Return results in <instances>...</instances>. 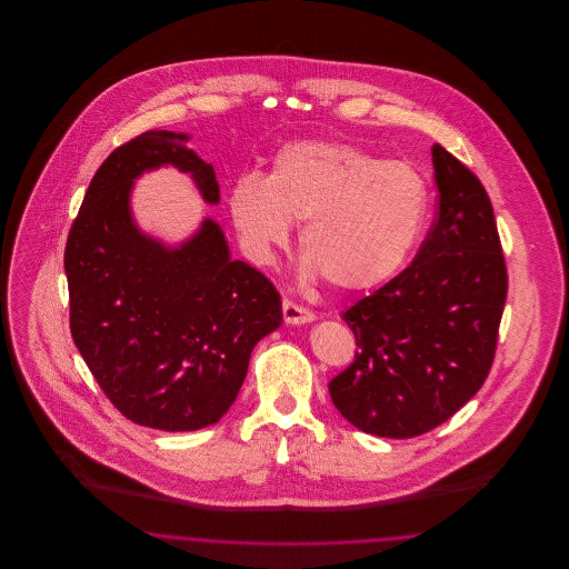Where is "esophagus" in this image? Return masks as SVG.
Listing matches in <instances>:
<instances>
[{"instance_id":"1","label":"esophagus","mask_w":569,"mask_h":569,"mask_svg":"<svg viewBox=\"0 0 569 569\" xmlns=\"http://www.w3.org/2000/svg\"><path fill=\"white\" fill-rule=\"evenodd\" d=\"M281 309H283V320H286L288 325H309V322L316 320V313H313L311 309H307V307H302V305H297V302H292V300H288V298H283Z\"/></svg>"}]
</instances>
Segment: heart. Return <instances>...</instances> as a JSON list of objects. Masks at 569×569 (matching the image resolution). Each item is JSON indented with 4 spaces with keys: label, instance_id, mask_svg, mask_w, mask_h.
Instances as JSON below:
<instances>
[{
    "label": "heart",
    "instance_id": "b5f03b06",
    "mask_svg": "<svg viewBox=\"0 0 569 569\" xmlns=\"http://www.w3.org/2000/svg\"><path fill=\"white\" fill-rule=\"evenodd\" d=\"M228 204L253 262L272 264L292 221H305L307 272H322L339 290H369L403 267L431 191L411 163L388 162L350 142L305 140L279 149L264 179H237Z\"/></svg>",
    "mask_w": 569,
    "mask_h": 569
}]
</instances>
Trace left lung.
Returning a JSON list of instances; mask_svg holds the SVG:
<instances>
[{"label": "left lung", "mask_w": 569, "mask_h": 569, "mask_svg": "<svg viewBox=\"0 0 569 569\" xmlns=\"http://www.w3.org/2000/svg\"><path fill=\"white\" fill-rule=\"evenodd\" d=\"M433 168V226L406 271L343 311L358 350L328 383L341 416L378 437L429 433L482 388L508 297L485 186L441 144Z\"/></svg>", "instance_id": "8db88e82"}]
</instances>
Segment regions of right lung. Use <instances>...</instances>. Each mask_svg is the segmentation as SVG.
<instances>
[{"label": "right lung", "mask_w": 569, "mask_h": 569, "mask_svg": "<svg viewBox=\"0 0 569 569\" xmlns=\"http://www.w3.org/2000/svg\"><path fill=\"white\" fill-rule=\"evenodd\" d=\"M181 140L149 130L117 147L93 174L63 253L70 332L91 376L128 420L170 433L216 425L253 346L283 320L271 279L230 258L216 221L179 249L136 228L132 181L163 163L219 202L213 166Z\"/></svg>", "instance_id": "obj_1"}]
</instances>
